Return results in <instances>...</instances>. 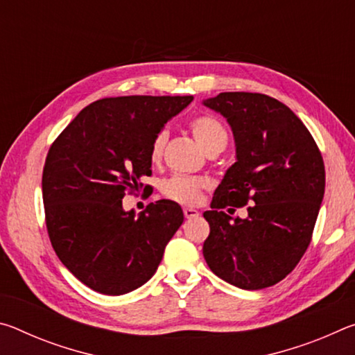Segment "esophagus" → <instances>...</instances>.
<instances>
[{"label":"esophagus","mask_w":355,"mask_h":355,"mask_svg":"<svg viewBox=\"0 0 355 355\" xmlns=\"http://www.w3.org/2000/svg\"><path fill=\"white\" fill-rule=\"evenodd\" d=\"M183 213H184V218H188V219L196 218V216H199V211H197V209L189 208V207H184V208H183Z\"/></svg>","instance_id":"obj_1"}]
</instances>
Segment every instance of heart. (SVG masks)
Segmentation results:
<instances>
[{
    "label": "heart",
    "mask_w": 355,
    "mask_h": 355,
    "mask_svg": "<svg viewBox=\"0 0 355 355\" xmlns=\"http://www.w3.org/2000/svg\"><path fill=\"white\" fill-rule=\"evenodd\" d=\"M189 127L192 135L199 141L207 153L214 152V150H224L227 146V131L218 119L213 116H199L191 120ZM167 142V131L161 130L155 135L152 144H150V161L152 163H159L163 158L164 147ZM205 188V182L200 178H191L184 175H175L167 178L161 184V192L169 199L175 200L184 205H194L199 202L202 191Z\"/></svg>",
    "instance_id": "b5f03b06"
}]
</instances>
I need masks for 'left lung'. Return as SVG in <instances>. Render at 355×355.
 <instances>
[{"mask_svg":"<svg viewBox=\"0 0 355 355\" xmlns=\"http://www.w3.org/2000/svg\"><path fill=\"white\" fill-rule=\"evenodd\" d=\"M203 105L227 119L236 146V163L203 213L209 224L203 257L228 284L272 286L296 268L311 241L326 188L321 152L302 120L268 95L222 92ZM248 202L245 220L223 211Z\"/></svg>","mask_w":355,"mask_h":355,"instance_id":"1","label":"left lung"}]
</instances>
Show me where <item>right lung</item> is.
Here are the masks:
<instances>
[{
    "label": "right lung",
    "mask_w": 355,
    "mask_h": 355,
    "mask_svg": "<svg viewBox=\"0 0 355 355\" xmlns=\"http://www.w3.org/2000/svg\"><path fill=\"white\" fill-rule=\"evenodd\" d=\"M192 98L97 100L48 150L42 175L48 236L64 266L94 291L120 296L142 286L183 224L175 202L150 203L136 216L122 199L152 175L150 144Z\"/></svg>",
    "instance_id": "add662e5"
}]
</instances>
